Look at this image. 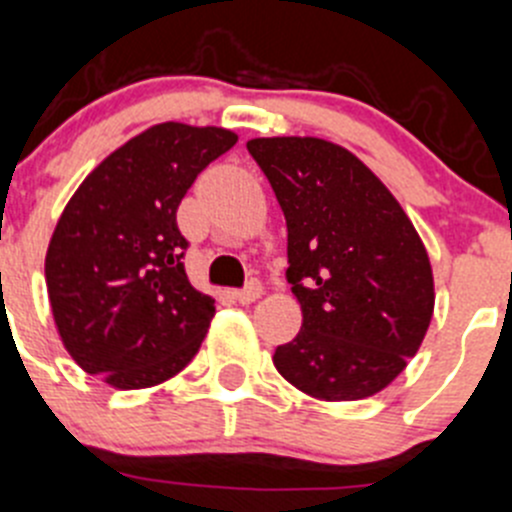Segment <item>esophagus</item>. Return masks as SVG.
Listing matches in <instances>:
<instances>
[{
	"label": "esophagus",
	"mask_w": 512,
	"mask_h": 512,
	"mask_svg": "<svg viewBox=\"0 0 512 512\" xmlns=\"http://www.w3.org/2000/svg\"><path fill=\"white\" fill-rule=\"evenodd\" d=\"M262 295V283L260 280H250V283L245 285V288L234 290V300H240V303H252V300H257Z\"/></svg>",
	"instance_id": "obj_1"
}]
</instances>
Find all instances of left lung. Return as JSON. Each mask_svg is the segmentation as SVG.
Masks as SVG:
<instances>
[{"label":"left lung","instance_id":"left-lung-1","mask_svg":"<svg viewBox=\"0 0 512 512\" xmlns=\"http://www.w3.org/2000/svg\"><path fill=\"white\" fill-rule=\"evenodd\" d=\"M288 224L285 278L303 328L272 364L328 401L376 394L419 351L434 310L427 250L391 191L323 138H252Z\"/></svg>","mask_w":512,"mask_h":512}]
</instances>
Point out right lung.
I'll list each match as a JSON object with an SVG mask.
<instances>
[{
    "label": "right lung",
    "mask_w": 512,
    "mask_h": 512,
    "mask_svg": "<svg viewBox=\"0 0 512 512\" xmlns=\"http://www.w3.org/2000/svg\"><path fill=\"white\" fill-rule=\"evenodd\" d=\"M227 128L159 123L113 151L68 202L45 257L57 331L80 369L146 389L197 356L214 300L191 288L176 209L227 154Z\"/></svg>",
    "instance_id": "add662e5"
}]
</instances>
